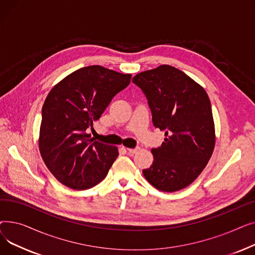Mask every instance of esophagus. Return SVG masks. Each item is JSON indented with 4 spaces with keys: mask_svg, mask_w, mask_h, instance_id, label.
Returning <instances> with one entry per match:
<instances>
[{
    "mask_svg": "<svg viewBox=\"0 0 255 255\" xmlns=\"http://www.w3.org/2000/svg\"><path fill=\"white\" fill-rule=\"evenodd\" d=\"M140 150V148H135V149H127V152H128V154L129 155H134V154H136L138 151Z\"/></svg>",
    "mask_w": 255,
    "mask_h": 255,
    "instance_id": "34e87169",
    "label": "esophagus"
}]
</instances>
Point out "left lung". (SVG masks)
<instances>
[{
  "instance_id": "obj_1",
  "label": "left lung",
  "mask_w": 255,
  "mask_h": 255,
  "mask_svg": "<svg viewBox=\"0 0 255 255\" xmlns=\"http://www.w3.org/2000/svg\"><path fill=\"white\" fill-rule=\"evenodd\" d=\"M132 82L148 99L153 124L165 132L144 178L158 190L186 188L204 170L215 148V125L205 89L169 65L136 74Z\"/></svg>"
}]
</instances>
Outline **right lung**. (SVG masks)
Returning a JSON list of instances; mask_svg holds the SVG:
<instances>
[{
  "label": "right lung",
  "mask_w": 255,
  "mask_h": 255,
  "mask_svg": "<svg viewBox=\"0 0 255 255\" xmlns=\"http://www.w3.org/2000/svg\"><path fill=\"white\" fill-rule=\"evenodd\" d=\"M130 79L131 74L93 65L67 75L48 93L42 107L39 151L63 185L85 190L106 177L118 148L91 138L87 129Z\"/></svg>",
  "instance_id": "obj_1"
}]
</instances>
